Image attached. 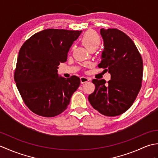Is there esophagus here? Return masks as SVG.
Returning <instances> with one entry per match:
<instances>
[{"instance_id": "1", "label": "esophagus", "mask_w": 158, "mask_h": 158, "mask_svg": "<svg viewBox=\"0 0 158 158\" xmlns=\"http://www.w3.org/2000/svg\"><path fill=\"white\" fill-rule=\"evenodd\" d=\"M80 79H81V83H85L89 81V79L88 78V77H81V78H80Z\"/></svg>"}]
</instances>
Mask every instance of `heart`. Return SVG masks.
<instances>
[{
	"label": "heart",
	"mask_w": 158,
	"mask_h": 158,
	"mask_svg": "<svg viewBox=\"0 0 158 158\" xmlns=\"http://www.w3.org/2000/svg\"><path fill=\"white\" fill-rule=\"evenodd\" d=\"M81 42L89 51L97 49L100 44V38L96 32L92 31H87L81 37Z\"/></svg>",
	"instance_id": "heart-1"
}]
</instances>
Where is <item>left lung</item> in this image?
<instances>
[{"instance_id":"left-lung-1","label":"left lung","mask_w":158,"mask_h":158,"mask_svg":"<svg viewBox=\"0 0 158 158\" xmlns=\"http://www.w3.org/2000/svg\"><path fill=\"white\" fill-rule=\"evenodd\" d=\"M104 49L99 68L110 74L104 79H93L95 89L88 100L104 115L114 117L132 106L141 88L143 63L139 50L128 36L117 29L100 30Z\"/></svg>"}]
</instances>
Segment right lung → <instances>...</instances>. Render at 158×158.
<instances>
[{
    "instance_id": "obj_1",
    "label": "right lung",
    "mask_w": 158,
    "mask_h": 158,
    "mask_svg": "<svg viewBox=\"0 0 158 158\" xmlns=\"http://www.w3.org/2000/svg\"><path fill=\"white\" fill-rule=\"evenodd\" d=\"M81 31L46 29L36 33L19 52L14 79L26 105L40 116L62 113L80 85L77 76L64 78L58 73L70 47Z\"/></svg>"
}]
</instances>
